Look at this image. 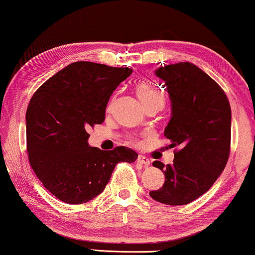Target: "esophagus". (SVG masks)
<instances>
[{"mask_svg": "<svg viewBox=\"0 0 255 255\" xmlns=\"http://www.w3.org/2000/svg\"><path fill=\"white\" fill-rule=\"evenodd\" d=\"M137 162L140 163V164H143L144 168H147L148 165H149V160L147 159L146 156H144V155H138V156H137Z\"/></svg>", "mask_w": 255, "mask_h": 255, "instance_id": "esophagus-1", "label": "esophagus"}]
</instances>
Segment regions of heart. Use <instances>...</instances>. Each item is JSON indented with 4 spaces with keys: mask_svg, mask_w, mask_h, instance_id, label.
<instances>
[{
    "mask_svg": "<svg viewBox=\"0 0 255 255\" xmlns=\"http://www.w3.org/2000/svg\"><path fill=\"white\" fill-rule=\"evenodd\" d=\"M136 94L138 96L143 106L152 102H162L164 100V95L160 88H157L155 85L151 83H139L136 86Z\"/></svg>",
    "mask_w": 255,
    "mask_h": 255,
    "instance_id": "obj_1",
    "label": "heart"
}]
</instances>
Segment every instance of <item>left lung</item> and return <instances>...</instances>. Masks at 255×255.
Listing matches in <instances>:
<instances>
[{"mask_svg": "<svg viewBox=\"0 0 255 255\" xmlns=\"http://www.w3.org/2000/svg\"><path fill=\"white\" fill-rule=\"evenodd\" d=\"M154 74L171 103L164 136L179 151L172 164L153 162L165 180L149 195L163 204L185 205L208 192L227 164L232 110L222 88L195 64H168Z\"/></svg>", "mask_w": 255, "mask_h": 255, "instance_id": "1", "label": "left lung"}]
</instances>
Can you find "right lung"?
Segmentation results:
<instances>
[{
	"label": "right lung",
	"mask_w": 255,
	"mask_h": 255,
	"mask_svg": "<svg viewBox=\"0 0 255 255\" xmlns=\"http://www.w3.org/2000/svg\"><path fill=\"white\" fill-rule=\"evenodd\" d=\"M129 68L88 61L70 63L40 86L26 112L29 162L44 187L68 204L102 193L118 162H135L134 149L102 151L88 144V128L106 119L113 91Z\"/></svg>",
	"instance_id": "add662e5"
}]
</instances>
